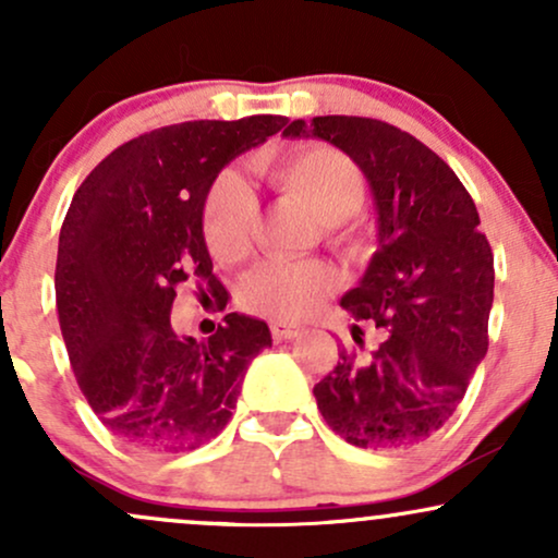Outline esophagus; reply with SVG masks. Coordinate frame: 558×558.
I'll list each match as a JSON object with an SVG mask.
<instances>
[{
	"mask_svg": "<svg viewBox=\"0 0 558 558\" xmlns=\"http://www.w3.org/2000/svg\"><path fill=\"white\" fill-rule=\"evenodd\" d=\"M270 332L275 341H291V338H296L304 332V328L301 325H288V323H272L270 325Z\"/></svg>",
	"mask_w": 558,
	"mask_h": 558,
	"instance_id": "1",
	"label": "esophagus"
}]
</instances>
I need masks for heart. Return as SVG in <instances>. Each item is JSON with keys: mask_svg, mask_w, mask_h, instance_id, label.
I'll list each match as a JSON object with an SVG mask.
<instances>
[{"mask_svg": "<svg viewBox=\"0 0 558 558\" xmlns=\"http://www.w3.org/2000/svg\"><path fill=\"white\" fill-rule=\"evenodd\" d=\"M257 170L278 189L310 204L332 243L356 235L354 213L362 207L367 183L360 165L325 144L293 146L257 159ZM259 204L248 183L235 172L217 178L202 209L207 248L220 262H241L252 252ZM336 291V275L323 262L267 259L241 280L239 301L252 315L272 323H301L312 317Z\"/></svg>", "mask_w": 558, "mask_h": 558, "instance_id": "b5f03b06", "label": "heart"}]
</instances>
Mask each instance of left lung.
I'll list each match as a JSON object with an SVG mask.
<instances>
[{
	"instance_id": "8db88e82",
	"label": "left lung",
	"mask_w": 558,
	"mask_h": 558,
	"mask_svg": "<svg viewBox=\"0 0 558 558\" xmlns=\"http://www.w3.org/2000/svg\"><path fill=\"white\" fill-rule=\"evenodd\" d=\"M283 136L345 151L377 209V252L341 306L383 341L369 356L338 349L317 409L351 446H417L457 412L488 351L493 252L475 202L433 149L383 120L325 114L293 120ZM351 336L364 343L360 325Z\"/></svg>"
}]
</instances>
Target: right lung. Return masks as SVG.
I'll use <instances>...</instances> for the list:
<instances>
[{"instance_id":"right-lung-1","label":"right lung","mask_w":558,"mask_h":558,"mask_svg":"<svg viewBox=\"0 0 558 558\" xmlns=\"http://www.w3.org/2000/svg\"><path fill=\"white\" fill-rule=\"evenodd\" d=\"M286 123L254 114L157 128L101 159L70 202L54 270L60 330L88 407L128 446L178 453L213 440L246 367L272 345L267 323L239 312L204 341L178 336L170 312L194 278L226 306L204 198L230 159Z\"/></svg>"}]
</instances>
